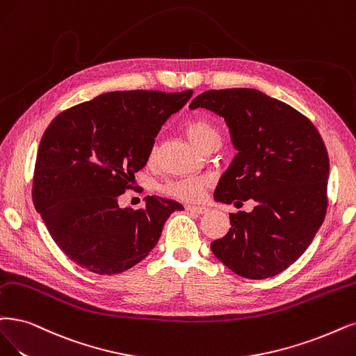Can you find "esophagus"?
I'll return each mask as SVG.
<instances>
[{
  "instance_id": "1",
  "label": "esophagus",
  "mask_w": 356,
  "mask_h": 356,
  "mask_svg": "<svg viewBox=\"0 0 356 356\" xmlns=\"http://www.w3.org/2000/svg\"><path fill=\"white\" fill-rule=\"evenodd\" d=\"M186 211L196 213V214H205L208 213V208L202 205H186Z\"/></svg>"
}]
</instances>
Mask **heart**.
<instances>
[{"label": "heart", "mask_w": 356, "mask_h": 356, "mask_svg": "<svg viewBox=\"0 0 356 356\" xmlns=\"http://www.w3.org/2000/svg\"><path fill=\"white\" fill-rule=\"evenodd\" d=\"M185 131L195 148L204 151L213 145H221V136L217 127L207 118H192L185 126ZM207 183L205 177H186L168 181L163 191L183 201H198Z\"/></svg>", "instance_id": "obj_1"}]
</instances>
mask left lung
<instances>
[{
    "label": "left lung",
    "mask_w": 356,
    "mask_h": 356,
    "mask_svg": "<svg viewBox=\"0 0 356 356\" xmlns=\"http://www.w3.org/2000/svg\"><path fill=\"white\" fill-rule=\"evenodd\" d=\"M225 118L234 155L214 191L218 202L252 200L251 213L229 214L230 230L213 254L245 279H268L305 252L327 213L328 155L308 118L249 88L207 90L189 108Z\"/></svg>",
    "instance_id": "8db88e82"
}]
</instances>
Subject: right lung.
Here are the masks:
<instances>
[{
	"mask_svg": "<svg viewBox=\"0 0 356 356\" xmlns=\"http://www.w3.org/2000/svg\"><path fill=\"white\" fill-rule=\"evenodd\" d=\"M193 90H115L60 113L36 155L32 198L51 238L90 273H123L147 257L164 222L183 207L147 196L142 209L120 208L155 136Z\"/></svg>",
	"mask_w": 356,
	"mask_h": 356,
	"instance_id": "right-lung-1",
	"label": "right lung"
}]
</instances>
